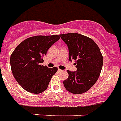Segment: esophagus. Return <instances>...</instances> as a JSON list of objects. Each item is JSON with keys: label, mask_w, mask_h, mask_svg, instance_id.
<instances>
[{"label": "esophagus", "mask_w": 121, "mask_h": 121, "mask_svg": "<svg viewBox=\"0 0 121 121\" xmlns=\"http://www.w3.org/2000/svg\"><path fill=\"white\" fill-rule=\"evenodd\" d=\"M58 72H63V70H61V69H58Z\"/></svg>", "instance_id": "1"}]
</instances>
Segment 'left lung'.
Returning <instances> with one entry per match:
<instances>
[{
	"mask_svg": "<svg viewBox=\"0 0 121 121\" xmlns=\"http://www.w3.org/2000/svg\"><path fill=\"white\" fill-rule=\"evenodd\" d=\"M68 47L69 61H76V71L67 70L69 77L63 81L70 92L80 94L88 91L97 82L103 64L100 48L91 38L75 33L60 35Z\"/></svg>",
	"mask_w": 121,
	"mask_h": 121,
	"instance_id": "left-lung-1",
	"label": "left lung"
}]
</instances>
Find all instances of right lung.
I'll return each instance as SVG.
<instances>
[{
    "instance_id": "right-lung-1",
    "label": "right lung",
    "mask_w": 121,
    "mask_h": 121,
    "mask_svg": "<svg viewBox=\"0 0 121 121\" xmlns=\"http://www.w3.org/2000/svg\"><path fill=\"white\" fill-rule=\"evenodd\" d=\"M60 38L58 35L31 37L22 41L13 51L10 58L11 70L15 79L26 91L39 94L48 88L58 69H49L41 63L48 49Z\"/></svg>"
}]
</instances>
